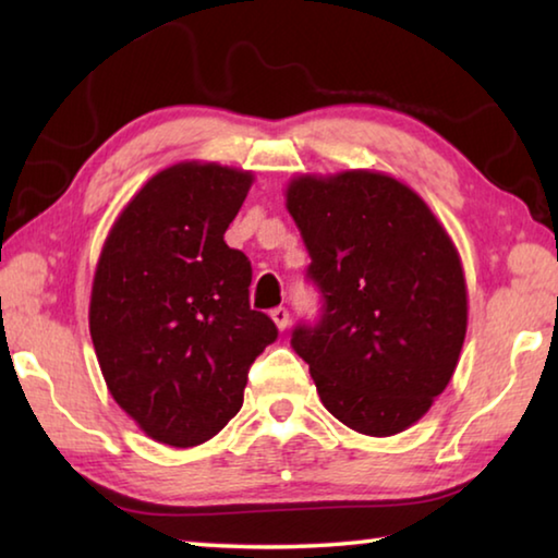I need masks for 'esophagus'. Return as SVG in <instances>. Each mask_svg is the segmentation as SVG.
<instances>
[{"label": "esophagus", "instance_id": "1", "mask_svg": "<svg viewBox=\"0 0 558 558\" xmlns=\"http://www.w3.org/2000/svg\"><path fill=\"white\" fill-rule=\"evenodd\" d=\"M270 317H272V323L278 325V329L280 332H286L288 329V325H290V313H288V307H276V310H270Z\"/></svg>", "mask_w": 558, "mask_h": 558}]
</instances>
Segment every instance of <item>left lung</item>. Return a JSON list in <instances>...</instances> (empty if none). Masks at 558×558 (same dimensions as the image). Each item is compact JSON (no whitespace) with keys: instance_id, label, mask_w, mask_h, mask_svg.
<instances>
[{"instance_id":"1","label":"left lung","mask_w":558,"mask_h":558,"mask_svg":"<svg viewBox=\"0 0 558 558\" xmlns=\"http://www.w3.org/2000/svg\"><path fill=\"white\" fill-rule=\"evenodd\" d=\"M288 211L319 292L290 344L325 409L364 436H393L430 409L468 327L458 251L418 194L374 172L298 177Z\"/></svg>"}]
</instances>
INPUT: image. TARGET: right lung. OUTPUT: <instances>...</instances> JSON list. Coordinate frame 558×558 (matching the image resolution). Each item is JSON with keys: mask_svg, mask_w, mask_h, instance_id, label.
<instances>
[{"mask_svg": "<svg viewBox=\"0 0 558 558\" xmlns=\"http://www.w3.org/2000/svg\"><path fill=\"white\" fill-rule=\"evenodd\" d=\"M248 172L177 165L140 189L102 245L90 337L112 399L172 448L214 438L243 405L256 356L278 339L251 310V260L223 233Z\"/></svg>", "mask_w": 558, "mask_h": 558, "instance_id": "obj_1", "label": "right lung"}]
</instances>
